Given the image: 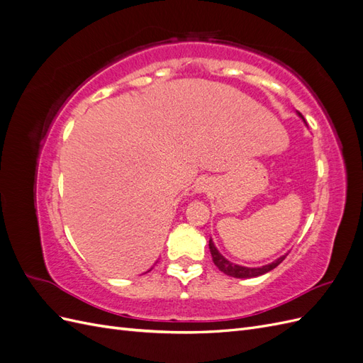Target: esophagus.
Segmentation results:
<instances>
[{"instance_id":"esophagus-1","label":"esophagus","mask_w":363,"mask_h":363,"mask_svg":"<svg viewBox=\"0 0 363 363\" xmlns=\"http://www.w3.org/2000/svg\"><path fill=\"white\" fill-rule=\"evenodd\" d=\"M212 188V182L208 179H199L194 184V192L195 194H204Z\"/></svg>"}]
</instances>
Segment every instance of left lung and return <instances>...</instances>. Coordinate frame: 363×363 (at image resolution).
<instances>
[{"instance_id":"1","label":"left lung","mask_w":363,"mask_h":363,"mask_svg":"<svg viewBox=\"0 0 363 363\" xmlns=\"http://www.w3.org/2000/svg\"><path fill=\"white\" fill-rule=\"evenodd\" d=\"M301 116V119L304 121L303 115L298 113ZM306 123V121H304ZM208 248H211V255H212V259H213V263L218 267L219 271H223L224 274H227V276L230 277H235V279H252V277H259V276H263V274L269 272L271 269H274L276 267H279L280 263L284 260V257H286L288 255L284 256H280L277 260H274L271 263H268V265H263V267H259V268H248V267H240V265H236V263H232L230 260H227L221 252H219L213 244V240L211 239L208 240Z\"/></svg>"}]
</instances>
